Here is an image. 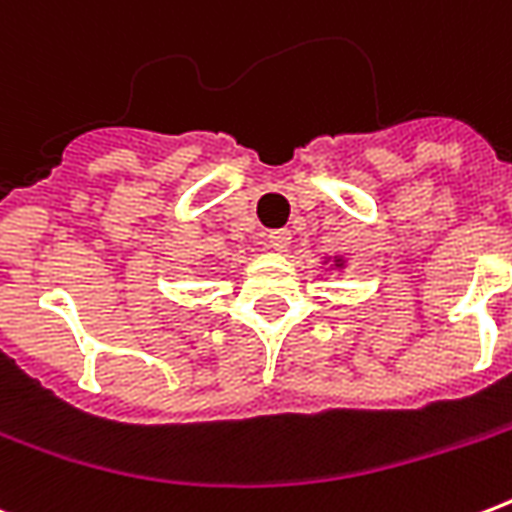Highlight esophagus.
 I'll return each instance as SVG.
<instances>
[{
    "label": "esophagus",
    "mask_w": 512,
    "mask_h": 512,
    "mask_svg": "<svg viewBox=\"0 0 512 512\" xmlns=\"http://www.w3.org/2000/svg\"><path fill=\"white\" fill-rule=\"evenodd\" d=\"M268 244H271V249H276V252H287L289 244H292V233H289L287 228L271 231L268 233Z\"/></svg>",
    "instance_id": "obj_1"
}]
</instances>
